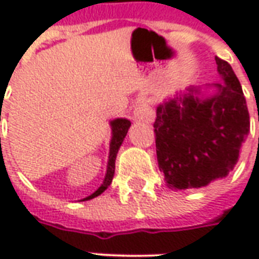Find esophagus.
Here are the masks:
<instances>
[{
	"instance_id": "1",
	"label": "esophagus",
	"mask_w": 259,
	"mask_h": 259,
	"mask_svg": "<svg viewBox=\"0 0 259 259\" xmlns=\"http://www.w3.org/2000/svg\"><path fill=\"white\" fill-rule=\"evenodd\" d=\"M133 118H135V120H141V122H146V123H151L154 118H155V113H154L152 108L146 101H139L136 104L135 109H133Z\"/></svg>"
}]
</instances>
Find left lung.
Here are the masks:
<instances>
[{
    "instance_id": "1",
    "label": "left lung",
    "mask_w": 259,
    "mask_h": 259,
    "mask_svg": "<svg viewBox=\"0 0 259 259\" xmlns=\"http://www.w3.org/2000/svg\"><path fill=\"white\" fill-rule=\"evenodd\" d=\"M222 83L187 87L157 107L158 166L175 190L200 189L233 170L250 133V115L232 66L215 57Z\"/></svg>"
}]
</instances>
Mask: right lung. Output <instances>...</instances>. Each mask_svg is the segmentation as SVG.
Returning <instances> with one entry per match:
<instances>
[{
  "label": "right lung",
  "mask_w": 259,
  "mask_h": 259,
  "mask_svg": "<svg viewBox=\"0 0 259 259\" xmlns=\"http://www.w3.org/2000/svg\"><path fill=\"white\" fill-rule=\"evenodd\" d=\"M130 124H132L130 120L126 118H116L112 119L109 122V126H111V141H109V155H108L107 174H105V178L102 180L101 186L93 194L87 195L85 198L80 201H87L94 198V197H98V195L102 194L104 191L107 190L109 185L112 183L113 175H115V159H116L119 148L122 146L124 137L127 135V130H129Z\"/></svg>",
  "instance_id": "right-lung-1"
}]
</instances>
